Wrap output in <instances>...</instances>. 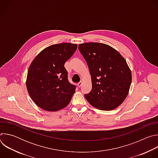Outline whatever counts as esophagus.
Here are the masks:
<instances>
[{
  "label": "esophagus",
  "mask_w": 158,
  "mask_h": 158,
  "mask_svg": "<svg viewBox=\"0 0 158 158\" xmlns=\"http://www.w3.org/2000/svg\"><path fill=\"white\" fill-rule=\"evenodd\" d=\"M82 81H80V82L77 84V86H78L79 87H81L82 86Z\"/></svg>",
  "instance_id": "esophagus-1"
}]
</instances>
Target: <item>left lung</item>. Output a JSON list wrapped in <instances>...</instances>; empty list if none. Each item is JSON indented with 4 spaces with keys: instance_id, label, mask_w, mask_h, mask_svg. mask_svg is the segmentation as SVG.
Segmentation results:
<instances>
[{
    "instance_id": "obj_1",
    "label": "left lung",
    "mask_w": 158,
    "mask_h": 158,
    "mask_svg": "<svg viewBox=\"0 0 158 158\" xmlns=\"http://www.w3.org/2000/svg\"><path fill=\"white\" fill-rule=\"evenodd\" d=\"M79 50L91 75L92 90L85 98L98 109H116L127 96L132 81L126 60L118 51L102 43L80 44Z\"/></svg>"
}]
</instances>
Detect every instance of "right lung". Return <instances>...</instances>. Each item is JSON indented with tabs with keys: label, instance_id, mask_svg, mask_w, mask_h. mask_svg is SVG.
Returning <instances> with one entry per match:
<instances>
[{
	"label": "right lung",
	"instance_id": "obj_1",
	"mask_svg": "<svg viewBox=\"0 0 158 158\" xmlns=\"http://www.w3.org/2000/svg\"><path fill=\"white\" fill-rule=\"evenodd\" d=\"M77 45L54 44L42 50L32 60L27 72L26 87L33 101L47 111H57L70 102L76 85L68 81L64 67Z\"/></svg>",
	"mask_w": 158,
	"mask_h": 158
}]
</instances>
